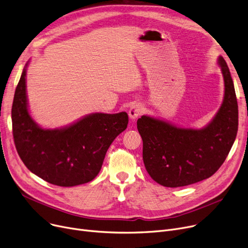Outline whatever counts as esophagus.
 <instances>
[{"label": "esophagus", "mask_w": 248, "mask_h": 248, "mask_svg": "<svg viewBox=\"0 0 248 248\" xmlns=\"http://www.w3.org/2000/svg\"><path fill=\"white\" fill-rule=\"evenodd\" d=\"M142 111H144V108H142L141 104H140V103L133 104L131 108H129V110H128L129 119H131L132 121H136L138 117L142 113Z\"/></svg>", "instance_id": "34e87169"}]
</instances>
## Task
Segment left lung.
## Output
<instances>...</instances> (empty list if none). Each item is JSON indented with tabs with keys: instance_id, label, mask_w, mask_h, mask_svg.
I'll use <instances>...</instances> for the list:
<instances>
[{
	"instance_id": "1",
	"label": "left lung",
	"mask_w": 248,
	"mask_h": 248,
	"mask_svg": "<svg viewBox=\"0 0 248 248\" xmlns=\"http://www.w3.org/2000/svg\"><path fill=\"white\" fill-rule=\"evenodd\" d=\"M219 64L224 77V99L206 127H177L147 115L138 120L146 170L162 186L183 187L211 177L224 163L235 140L238 129L235 89L222 57H219Z\"/></svg>"
}]
</instances>
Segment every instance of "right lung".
<instances>
[{"label": "right lung", "instance_id": "right-lung-1", "mask_svg": "<svg viewBox=\"0 0 248 248\" xmlns=\"http://www.w3.org/2000/svg\"><path fill=\"white\" fill-rule=\"evenodd\" d=\"M26 67L12 106L13 138L24 165L50 184L72 187L99 173L113 140L127 126L126 112L93 113L61 129L39 127L28 112Z\"/></svg>", "mask_w": 248, "mask_h": 248}]
</instances>
